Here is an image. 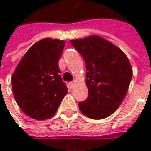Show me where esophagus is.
<instances>
[{"mask_svg":"<svg viewBox=\"0 0 151 151\" xmlns=\"http://www.w3.org/2000/svg\"><path fill=\"white\" fill-rule=\"evenodd\" d=\"M74 84H75V82H70L69 83V86H70V88H73V86H74Z\"/></svg>","mask_w":151,"mask_h":151,"instance_id":"esophagus-1","label":"esophagus"}]
</instances>
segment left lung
<instances>
[{"instance_id": "obj_1", "label": "left lung", "mask_w": 151, "mask_h": 151, "mask_svg": "<svg viewBox=\"0 0 151 151\" xmlns=\"http://www.w3.org/2000/svg\"><path fill=\"white\" fill-rule=\"evenodd\" d=\"M86 63L88 97L78 104L86 116L101 120L119 108L129 90L133 69L126 55L98 35L72 40Z\"/></svg>"}]
</instances>
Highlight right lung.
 <instances>
[{"instance_id": "right-lung-1", "label": "right lung", "mask_w": 151, "mask_h": 151, "mask_svg": "<svg viewBox=\"0 0 151 151\" xmlns=\"http://www.w3.org/2000/svg\"><path fill=\"white\" fill-rule=\"evenodd\" d=\"M65 42L49 38L38 41L18 63L11 78L17 104L27 116L43 120L52 117L67 87L58 65Z\"/></svg>"}]
</instances>
